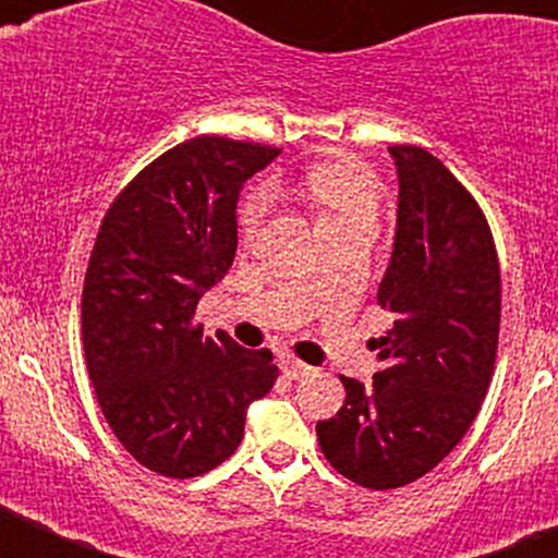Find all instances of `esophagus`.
I'll list each match as a JSON object with an SVG mask.
<instances>
[{
	"label": "esophagus",
	"mask_w": 558,
	"mask_h": 558,
	"mask_svg": "<svg viewBox=\"0 0 558 558\" xmlns=\"http://www.w3.org/2000/svg\"><path fill=\"white\" fill-rule=\"evenodd\" d=\"M282 372L288 374V377L299 379V377H307V374L313 372V366L302 363V360L293 357V354H282Z\"/></svg>",
	"instance_id": "obj_1"
}]
</instances>
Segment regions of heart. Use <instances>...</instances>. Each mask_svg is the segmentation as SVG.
<instances>
[{
    "instance_id": "obj_1",
    "label": "heart",
    "mask_w": 558,
    "mask_h": 558,
    "mask_svg": "<svg viewBox=\"0 0 558 558\" xmlns=\"http://www.w3.org/2000/svg\"><path fill=\"white\" fill-rule=\"evenodd\" d=\"M302 198L318 215V226L340 223L352 218H374L379 204V184L357 161L332 159L310 167L302 179ZM265 211V195L248 192L240 204V226L245 231L259 223Z\"/></svg>"
}]
</instances>
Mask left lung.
I'll list each match as a JSON object with an SVG mask.
<instances>
[{
  "mask_svg": "<svg viewBox=\"0 0 558 558\" xmlns=\"http://www.w3.org/2000/svg\"><path fill=\"white\" fill-rule=\"evenodd\" d=\"M388 153L399 209L377 290L379 307L393 315L374 343L383 368L368 386L340 377L343 408L315 425L335 470L379 492L427 475L470 430L500 335V265L477 201L425 147Z\"/></svg>",
  "mask_w": 558,
  "mask_h": 558,
  "instance_id": "8db88e82",
  "label": "left lung"
}]
</instances>
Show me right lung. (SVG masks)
<instances>
[{"label": "right lung", "mask_w": 558, "mask_h": 558, "mask_svg": "<svg viewBox=\"0 0 558 558\" xmlns=\"http://www.w3.org/2000/svg\"><path fill=\"white\" fill-rule=\"evenodd\" d=\"M279 147L195 136L161 153L108 206L83 282V352L108 427L165 477L215 470L245 411L274 388L270 349L204 338L201 295L234 263L236 198Z\"/></svg>", "instance_id": "obj_1"}]
</instances>
